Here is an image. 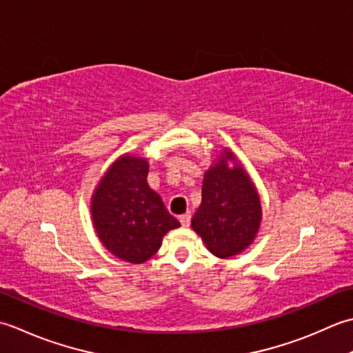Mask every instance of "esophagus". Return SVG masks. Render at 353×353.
<instances>
[{
	"label": "esophagus",
	"mask_w": 353,
	"mask_h": 353,
	"mask_svg": "<svg viewBox=\"0 0 353 353\" xmlns=\"http://www.w3.org/2000/svg\"><path fill=\"white\" fill-rule=\"evenodd\" d=\"M190 219H192V214L190 213H185L179 216V222H181L183 227H189L190 225Z\"/></svg>",
	"instance_id": "34e87169"
}]
</instances>
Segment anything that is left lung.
<instances>
[{"instance_id": "1", "label": "left lung", "mask_w": 353, "mask_h": 353, "mask_svg": "<svg viewBox=\"0 0 353 353\" xmlns=\"http://www.w3.org/2000/svg\"><path fill=\"white\" fill-rule=\"evenodd\" d=\"M262 224V203L256 184L224 148L205 170L203 201L192 218L193 232L219 259L241 254L254 242Z\"/></svg>"}]
</instances>
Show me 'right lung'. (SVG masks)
<instances>
[{"mask_svg":"<svg viewBox=\"0 0 353 353\" xmlns=\"http://www.w3.org/2000/svg\"><path fill=\"white\" fill-rule=\"evenodd\" d=\"M149 161L123 154L99 179L91 195V219L102 245L121 261L145 263L179 222L148 184Z\"/></svg>","mask_w":353,"mask_h":353,"instance_id":"1","label":"right lung"}]
</instances>
